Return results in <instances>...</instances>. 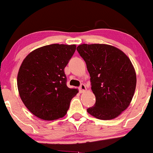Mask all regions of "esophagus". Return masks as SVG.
I'll list each match as a JSON object with an SVG mask.
<instances>
[{"mask_svg":"<svg viewBox=\"0 0 153 153\" xmlns=\"http://www.w3.org/2000/svg\"><path fill=\"white\" fill-rule=\"evenodd\" d=\"M79 90H80V93H83L86 91V87H85V85L84 84H81L80 86L79 87Z\"/></svg>","mask_w":153,"mask_h":153,"instance_id":"34e87169","label":"esophagus"}]
</instances>
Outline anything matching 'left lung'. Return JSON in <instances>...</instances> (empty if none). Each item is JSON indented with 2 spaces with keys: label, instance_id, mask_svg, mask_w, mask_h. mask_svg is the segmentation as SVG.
<instances>
[{
  "label": "left lung",
  "instance_id": "left-lung-1",
  "mask_svg": "<svg viewBox=\"0 0 153 153\" xmlns=\"http://www.w3.org/2000/svg\"><path fill=\"white\" fill-rule=\"evenodd\" d=\"M77 50L86 63L96 96V103L88 113L102 120L117 118L129 106L136 88L130 59L119 49L105 44H82Z\"/></svg>",
  "mask_w": 153,
  "mask_h": 153
}]
</instances>
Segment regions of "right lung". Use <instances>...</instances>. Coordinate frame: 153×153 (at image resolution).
Listing matches in <instances>:
<instances>
[{"label":"right lung","mask_w":153,"mask_h":153,"mask_svg":"<svg viewBox=\"0 0 153 153\" xmlns=\"http://www.w3.org/2000/svg\"><path fill=\"white\" fill-rule=\"evenodd\" d=\"M75 50V45L52 44L33 50L23 60L17 76L19 94L25 106L38 118H62L78 93V89L67 86L64 72Z\"/></svg>","instance_id":"1"}]
</instances>
